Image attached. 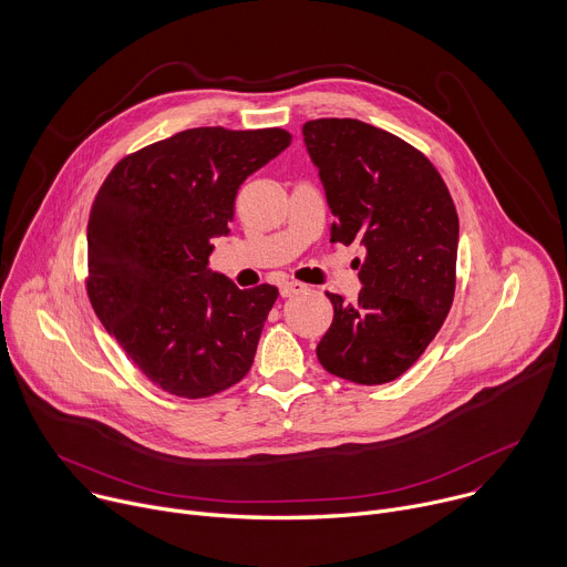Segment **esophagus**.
Masks as SVG:
<instances>
[{"label":"esophagus","mask_w":567,"mask_h":567,"mask_svg":"<svg viewBox=\"0 0 567 567\" xmlns=\"http://www.w3.org/2000/svg\"><path fill=\"white\" fill-rule=\"evenodd\" d=\"M302 291H307V285H302V282H282L280 285V296L282 298H291V296L302 293Z\"/></svg>","instance_id":"esophagus-1"}]
</instances>
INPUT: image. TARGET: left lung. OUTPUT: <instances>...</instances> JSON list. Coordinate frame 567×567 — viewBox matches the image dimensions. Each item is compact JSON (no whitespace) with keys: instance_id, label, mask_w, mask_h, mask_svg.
Returning <instances> with one entry per match:
<instances>
[{"instance_id":"left-lung-1","label":"left lung","mask_w":567,"mask_h":567,"mask_svg":"<svg viewBox=\"0 0 567 567\" xmlns=\"http://www.w3.org/2000/svg\"><path fill=\"white\" fill-rule=\"evenodd\" d=\"M337 221L332 241L363 247L359 302L328 293L334 320L316 348L328 372L377 385L406 372L440 332L455 293L457 213L431 161L357 118L302 125Z\"/></svg>"}]
</instances>
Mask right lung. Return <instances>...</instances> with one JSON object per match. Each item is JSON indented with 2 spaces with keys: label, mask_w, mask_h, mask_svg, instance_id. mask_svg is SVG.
<instances>
[{
  "label": "right lung",
  "mask_w": 567,
  "mask_h": 567,
  "mask_svg": "<svg viewBox=\"0 0 567 567\" xmlns=\"http://www.w3.org/2000/svg\"><path fill=\"white\" fill-rule=\"evenodd\" d=\"M289 143L280 127H193L125 156L101 186L87 293L161 390L202 399L251 370L278 289H239L210 271V239L228 235L237 188Z\"/></svg>",
  "instance_id": "1"
}]
</instances>
